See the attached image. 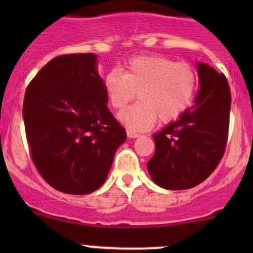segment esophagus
<instances>
[{"mask_svg": "<svg viewBox=\"0 0 253 253\" xmlns=\"http://www.w3.org/2000/svg\"><path fill=\"white\" fill-rule=\"evenodd\" d=\"M127 137H128V138H137V137H139V134L136 133V132L127 129Z\"/></svg>", "mask_w": 253, "mask_h": 253, "instance_id": "1", "label": "esophagus"}]
</instances>
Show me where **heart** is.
Instances as JSON below:
<instances>
[{"mask_svg":"<svg viewBox=\"0 0 253 253\" xmlns=\"http://www.w3.org/2000/svg\"><path fill=\"white\" fill-rule=\"evenodd\" d=\"M198 88V75L187 62L160 55L132 57L126 72L111 70L104 77L110 105L122 110L138 93L141 101L121 112L120 119L133 131H144L155 124H170L182 116L192 104Z\"/></svg>","mask_w":253,"mask_h":253,"instance_id":"heart-1","label":"heart"}]
</instances>
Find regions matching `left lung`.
Segmentation results:
<instances>
[{
  "label": "left lung",
  "instance_id": "left-lung-1",
  "mask_svg": "<svg viewBox=\"0 0 253 253\" xmlns=\"http://www.w3.org/2000/svg\"><path fill=\"white\" fill-rule=\"evenodd\" d=\"M200 91L195 104L177 121L153 136L155 153L147 163L158 186L187 190L215 170L225 152L231 93L228 79L206 63H198Z\"/></svg>",
  "mask_w": 253,
  "mask_h": 253
}]
</instances>
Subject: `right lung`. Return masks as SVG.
<instances>
[{
	"instance_id": "obj_1",
	"label": "right lung",
	"mask_w": 253,
	"mask_h": 253,
	"mask_svg": "<svg viewBox=\"0 0 253 253\" xmlns=\"http://www.w3.org/2000/svg\"><path fill=\"white\" fill-rule=\"evenodd\" d=\"M94 53L52 58L28 84L25 136L35 168L53 188L88 195L106 180L126 129L108 109Z\"/></svg>"
}]
</instances>
